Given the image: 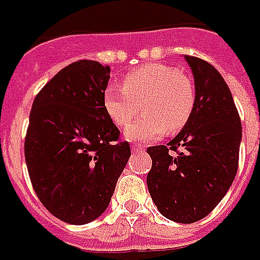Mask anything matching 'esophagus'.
Listing matches in <instances>:
<instances>
[{
  "instance_id": "1",
  "label": "esophagus",
  "mask_w": 260,
  "mask_h": 260,
  "mask_svg": "<svg viewBox=\"0 0 260 260\" xmlns=\"http://www.w3.org/2000/svg\"><path fill=\"white\" fill-rule=\"evenodd\" d=\"M132 150H134V152H145L146 147H145V145L138 143V145H132Z\"/></svg>"
}]
</instances>
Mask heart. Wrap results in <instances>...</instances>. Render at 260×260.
Returning a JSON list of instances; mask_svg holds the SVG:
<instances>
[{
	"instance_id": "heart-1",
	"label": "heart",
	"mask_w": 260,
	"mask_h": 260,
	"mask_svg": "<svg viewBox=\"0 0 260 260\" xmlns=\"http://www.w3.org/2000/svg\"><path fill=\"white\" fill-rule=\"evenodd\" d=\"M143 106L145 115L125 129L129 141H152L177 132L189 121L195 107V87L186 75L163 64L139 67L125 76L124 86H108L104 107L118 126H126Z\"/></svg>"
}]
</instances>
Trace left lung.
Segmentation results:
<instances>
[{
    "instance_id": "obj_1",
    "label": "left lung",
    "mask_w": 260,
    "mask_h": 260,
    "mask_svg": "<svg viewBox=\"0 0 260 260\" xmlns=\"http://www.w3.org/2000/svg\"><path fill=\"white\" fill-rule=\"evenodd\" d=\"M184 58L195 80V107L167 146L147 149L152 170L146 181L158 212L189 224L206 217L230 189L238 170L242 128L233 94L217 69L196 57ZM178 147L182 152L176 151Z\"/></svg>"
}]
</instances>
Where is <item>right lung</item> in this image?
I'll use <instances>...</instances> for the list:
<instances>
[{"label":"right lung","instance_id":"add662e5","mask_svg":"<svg viewBox=\"0 0 260 260\" xmlns=\"http://www.w3.org/2000/svg\"><path fill=\"white\" fill-rule=\"evenodd\" d=\"M110 67L82 59L61 69L37 94L25 139L31 185L48 212L82 225L110 205L131 156L104 107Z\"/></svg>","mask_w":260,"mask_h":260}]
</instances>
